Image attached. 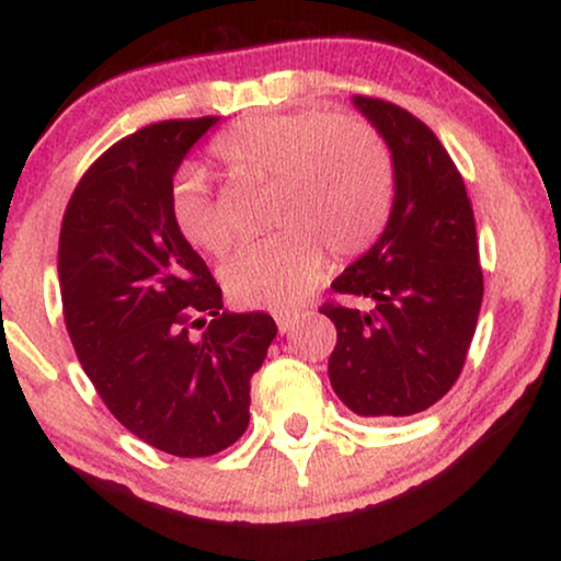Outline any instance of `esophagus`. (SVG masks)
<instances>
[{
  "instance_id": "esophagus-1",
  "label": "esophagus",
  "mask_w": 561,
  "mask_h": 561,
  "mask_svg": "<svg viewBox=\"0 0 561 561\" xmlns=\"http://www.w3.org/2000/svg\"><path fill=\"white\" fill-rule=\"evenodd\" d=\"M274 319H276V324H279V332L285 334V332L293 330L295 324H298L300 313H295V311H276Z\"/></svg>"
}]
</instances>
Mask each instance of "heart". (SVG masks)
<instances>
[{
  "label": "heart",
  "instance_id": "b5f03b06",
  "mask_svg": "<svg viewBox=\"0 0 561 561\" xmlns=\"http://www.w3.org/2000/svg\"><path fill=\"white\" fill-rule=\"evenodd\" d=\"M240 179L274 182L272 224L282 227L244 242L224 261L221 279L234 300L293 308L324 279L330 250L353 259L371 248L396 199L388 141L369 121L317 107L250 115L214 145ZM173 227L203 253H227L234 231L208 176L184 169L171 186Z\"/></svg>",
  "mask_w": 561,
  "mask_h": 561
}]
</instances>
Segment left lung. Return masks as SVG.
<instances>
[{"label": "left lung", "mask_w": 561, "mask_h": 561, "mask_svg": "<svg viewBox=\"0 0 561 561\" xmlns=\"http://www.w3.org/2000/svg\"><path fill=\"white\" fill-rule=\"evenodd\" d=\"M353 105L388 141L396 199L379 240L332 282L347 302L319 311L337 327L332 390L358 416L392 420L430 409L465 369L482 302L478 231L433 128L375 96Z\"/></svg>", "instance_id": "obj_1"}]
</instances>
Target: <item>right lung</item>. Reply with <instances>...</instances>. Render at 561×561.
Segmentation results:
<instances>
[{"label": "right lung", "mask_w": 561, "mask_h": 561, "mask_svg": "<svg viewBox=\"0 0 561 561\" xmlns=\"http://www.w3.org/2000/svg\"><path fill=\"white\" fill-rule=\"evenodd\" d=\"M216 124L160 121L115 141L76 186L57 253L62 313L87 377L128 433L182 459L240 440L250 377L276 337L268 313L224 311L214 274L173 227V173ZM190 325L204 332L195 339Z\"/></svg>", "instance_id": "obj_1"}]
</instances>
